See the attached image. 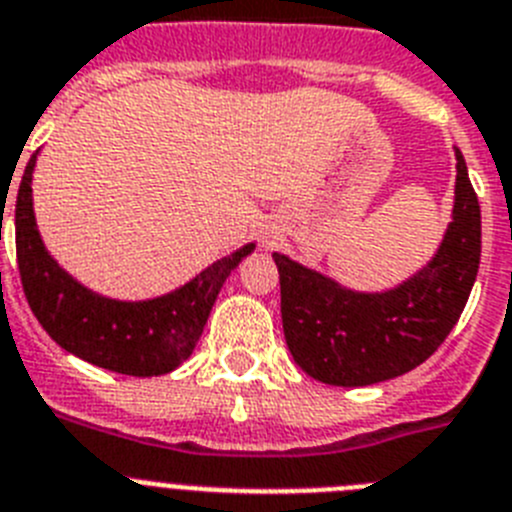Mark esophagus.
Returning <instances> with one entry per match:
<instances>
[{
	"label": "esophagus",
	"instance_id": "1",
	"mask_svg": "<svg viewBox=\"0 0 512 512\" xmlns=\"http://www.w3.org/2000/svg\"><path fill=\"white\" fill-rule=\"evenodd\" d=\"M260 237H262L260 239L262 247H265V250H270V247H275V239L281 237V231H278V226H265Z\"/></svg>",
	"mask_w": 512,
	"mask_h": 512
}]
</instances>
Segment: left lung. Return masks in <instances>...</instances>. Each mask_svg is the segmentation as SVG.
<instances>
[{
  "mask_svg": "<svg viewBox=\"0 0 512 512\" xmlns=\"http://www.w3.org/2000/svg\"><path fill=\"white\" fill-rule=\"evenodd\" d=\"M482 255V213L456 149V203L441 250L402 286L355 293L275 252L281 317L293 361L330 386L394 379L441 348L461 311Z\"/></svg>",
  "mask_w": 512,
  "mask_h": 512,
  "instance_id": "obj_1",
  "label": "left lung"
}]
</instances>
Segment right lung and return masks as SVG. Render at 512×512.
<instances>
[{"mask_svg": "<svg viewBox=\"0 0 512 512\" xmlns=\"http://www.w3.org/2000/svg\"><path fill=\"white\" fill-rule=\"evenodd\" d=\"M33 167L35 154L17 190L15 242L22 291L35 319L61 348L92 366L126 376L175 371L201 340L229 273L255 250V244L221 257L193 281L159 299H105L64 273L43 247L33 216Z\"/></svg>", "mask_w": 512, "mask_h": 512, "instance_id": "add662e5", "label": "right lung"}]
</instances>
